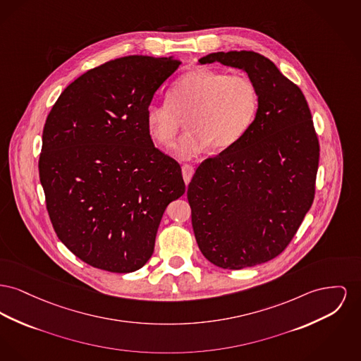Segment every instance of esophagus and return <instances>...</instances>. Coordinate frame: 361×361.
<instances>
[{
  "label": "esophagus",
  "mask_w": 361,
  "mask_h": 361,
  "mask_svg": "<svg viewBox=\"0 0 361 361\" xmlns=\"http://www.w3.org/2000/svg\"><path fill=\"white\" fill-rule=\"evenodd\" d=\"M181 171H183V178H184L185 184L188 185L190 181H191L192 176H193V173H195V169H193V166H191V165H187V164H185V165H183Z\"/></svg>",
  "instance_id": "obj_1"
}]
</instances>
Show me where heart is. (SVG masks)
<instances>
[{
	"label": "heart",
	"instance_id": "obj_1",
	"mask_svg": "<svg viewBox=\"0 0 361 361\" xmlns=\"http://www.w3.org/2000/svg\"><path fill=\"white\" fill-rule=\"evenodd\" d=\"M259 91L245 75H228L197 68L178 78L168 91V101L151 102L146 126L151 137L169 146L187 118L188 132L173 146L180 158L234 146L252 127L259 110Z\"/></svg>",
	"mask_w": 361,
	"mask_h": 361
}]
</instances>
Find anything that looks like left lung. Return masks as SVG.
I'll return each mask as SVG.
<instances>
[{"mask_svg":"<svg viewBox=\"0 0 361 361\" xmlns=\"http://www.w3.org/2000/svg\"><path fill=\"white\" fill-rule=\"evenodd\" d=\"M199 63L241 69L259 91L252 127L202 162L187 191L204 257L221 269L252 267L288 247L312 206L318 136L304 94L264 56L218 51Z\"/></svg>","mask_w":361,"mask_h":361,"instance_id":"obj_1","label":"left lung"}]
</instances>
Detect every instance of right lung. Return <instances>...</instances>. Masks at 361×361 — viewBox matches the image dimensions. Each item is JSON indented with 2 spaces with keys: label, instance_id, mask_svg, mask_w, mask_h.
<instances>
[{
  "label": "right lung",
  "instance_id": "1",
  "mask_svg": "<svg viewBox=\"0 0 361 361\" xmlns=\"http://www.w3.org/2000/svg\"><path fill=\"white\" fill-rule=\"evenodd\" d=\"M171 57L128 56L65 88L43 128L39 178L53 228L87 264L142 269L170 202L185 192L180 165L155 149L146 109L178 68Z\"/></svg>",
  "mask_w": 361,
  "mask_h": 361
}]
</instances>
